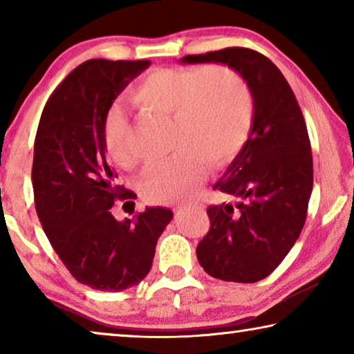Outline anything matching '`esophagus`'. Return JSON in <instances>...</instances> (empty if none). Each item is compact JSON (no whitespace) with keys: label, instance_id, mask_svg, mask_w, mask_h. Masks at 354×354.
<instances>
[{"label":"esophagus","instance_id":"1","mask_svg":"<svg viewBox=\"0 0 354 354\" xmlns=\"http://www.w3.org/2000/svg\"><path fill=\"white\" fill-rule=\"evenodd\" d=\"M185 207H190V205H187V203H179V205L173 207V211H183Z\"/></svg>","mask_w":354,"mask_h":354}]
</instances>
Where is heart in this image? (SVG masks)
Instances as JSON below:
<instances>
[{
    "instance_id": "1",
    "label": "heart",
    "mask_w": 354,
    "mask_h": 354,
    "mask_svg": "<svg viewBox=\"0 0 354 354\" xmlns=\"http://www.w3.org/2000/svg\"><path fill=\"white\" fill-rule=\"evenodd\" d=\"M131 101L142 109L170 117L169 158L142 173L140 192L154 205L183 200L203 178V164L221 169L237 158L254 120V97L245 77L226 65L156 68L137 84ZM131 127L123 111L104 120L106 154L120 169L136 164Z\"/></svg>"
}]
</instances>
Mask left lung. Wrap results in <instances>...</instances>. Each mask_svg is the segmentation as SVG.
<instances>
[{"mask_svg": "<svg viewBox=\"0 0 354 354\" xmlns=\"http://www.w3.org/2000/svg\"><path fill=\"white\" fill-rule=\"evenodd\" d=\"M239 71L253 92L254 120L247 143L214 185L236 200L207 207V234L196 247L211 277L256 283L277 268L299 237L314 184L313 153L303 112L270 59L243 46L183 57Z\"/></svg>", "mask_w": 354, "mask_h": 354, "instance_id": "8db88e82", "label": "left lung"}]
</instances>
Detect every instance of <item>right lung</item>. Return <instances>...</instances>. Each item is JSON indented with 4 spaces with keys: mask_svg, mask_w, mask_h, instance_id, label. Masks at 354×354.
Returning a JSON list of instances; mask_svg holds the SVG:
<instances>
[{
    "mask_svg": "<svg viewBox=\"0 0 354 354\" xmlns=\"http://www.w3.org/2000/svg\"><path fill=\"white\" fill-rule=\"evenodd\" d=\"M148 65L145 59L81 64L48 98L35 134L32 189L41 227L71 277L95 290L139 284L173 217L165 207H147L124 221L112 215L113 203L134 194L106 162L104 120L117 95Z\"/></svg>",
    "mask_w": 354,
    "mask_h": 354,
    "instance_id": "1",
    "label": "right lung"
}]
</instances>
